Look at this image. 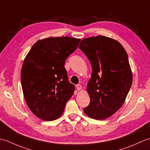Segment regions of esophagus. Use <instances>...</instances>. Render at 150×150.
Here are the masks:
<instances>
[{
	"label": "esophagus",
	"instance_id": "34e87169",
	"mask_svg": "<svg viewBox=\"0 0 150 150\" xmlns=\"http://www.w3.org/2000/svg\"><path fill=\"white\" fill-rule=\"evenodd\" d=\"M76 87H77V89L78 91L81 90V89H82V86H81V84H77V86H76Z\"/></svg>",
	"mask_w": 150,
	"mask_h": 150
}]
</instances>
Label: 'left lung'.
Segmentation results:
<instances>
[{
    "mask_svg": "<svg viewBox=\"0 0 150 150\" xmlns=\"http://www.w3.org/2000/svg\"><path fill=\"white\" fill-rule=\"evenodd\" d=\"M79 47L92 67L87 84L90 103L84 112L91 119H106L122 106L132 86L128 54L117 40L103 35L86 38Z\"/></svg>",
    "mask_w": 150,
    "mask_h": 150,
    "instance_id": "8db88e82",
    "label": "left lung"
}]
</instances>
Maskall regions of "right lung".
<instances>
[{"instance_id": "obj_1", "label": "right lung", "mask_w": 150, "mask_h": 150, "mask_svg": "<svg viewBox=\"0 0 150 150\" xmlns=\"http://www.w3.org/2000/svg\"><path fill=\"white\" fill-rule=\"evenodd\" d=\"M80 41L69 37L39 40L25 57L21 74L24 97L30 110L39 119H59L73 95L75 86L68 81L64 66Z\"/></svg>"}]
</instances>
